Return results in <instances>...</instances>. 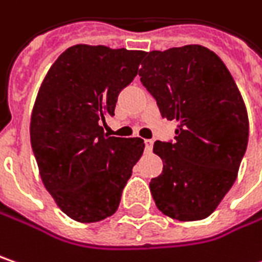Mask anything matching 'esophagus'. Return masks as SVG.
I'll use <instances>...</instances> for the list:
<instances>
[{"instance_id": "1", "label": "esophagus", "mask_w": 262, "mask_h": 262, "mask_svg": "<svg viewBox=\"0 0 262 262\" xmlns=\"http://www.w3.org/2000/svg\"><path fill=\"white\" fill-rule=\"evenodd\" d=\"M144 144H146V150L151 151V149H153V140H144Z\"/></svg>"}]
</instances>
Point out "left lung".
Here are the masks:
<instances>
[{"label":"left lung","instance_id":"left-lung-1","mask_svg":"<svg viewBox=\"0 0 262 262\" xmlns=\"http://www.w3.org/2000/svg\"><path fill=\"white\" fill-rule=\"evenodd\" d=\"M138 75L162 116L177 121L174 143L156 141L162 174L151 178L158 209L178 221L209 216L237 178L249 121L223 60L202 46L144 54Z\"/></svg>","mask_w":262,"mask_h":262}]
</instances>
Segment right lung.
Instances as JSON below:
<instances>
[{"instance_id": "add662e5", "label": "right lung", "mask_w": 262, "mask_h": 262, "mask_svg": "<svg viewBox=\"0 0 262 262\" xmlns=\"http://www.w3.org/2000/svg\"><path fill=\"white\" fill-rule=\"evenodd\" d=\"M144 51L69 47L48 69L31 115V144L41 180L78 223L113 215L144 150L141 138L104 136L119 93L136 78Z\"/></svg>"}]
</instances>
